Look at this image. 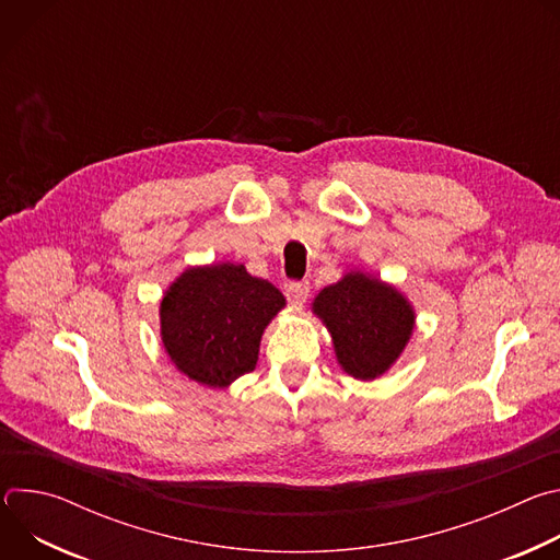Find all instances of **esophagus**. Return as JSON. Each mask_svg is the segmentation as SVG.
Returning <instances> with one entry per match:
<instances>
[{
	"label": "esophagus",
	"instance_id": "obj_1",
	"mask_svg": "<svg viewBox=\"0 0 560 560\" xmlns=\"http://www.w3.org/2000/svg\"><path fill=\"white\" fill-rule=\"evenodd\" d=\"M285 296H288V301H290L292 307H301V305L307 301V296H310V283H307V281L288 283Z\"/></svg>",
	"mask_w": 560,
	"mask_h": 560
}]
</instances>
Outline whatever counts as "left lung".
<instances>
[{
	"mask_svg": "<svg viewBox=\"0 0 560 560\" xmlns=\"http://www.w3.org/2000/svg\"><path fill=\"white\" fill-rule=\"evenodd\" d=\"M341 370L359 381L383 376L401 359L417 328V310L398 290L363 270H348L312 301Z\"/></svg>",
	"mask_w": 560,
	"mask_h": 560,
	"instance_id": "left-lung-1",
	"label": "left lung"
}]
</instances>
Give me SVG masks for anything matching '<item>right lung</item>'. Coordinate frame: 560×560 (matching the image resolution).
I'll return each instance as SVG.
<instances>
[{
  "mask_svg": "<svg viewBox=\"0 0 560 560\" xmlns=\"http://www.w3.org/2000/svg\"><path fill=\"white\" fill-rule=\"evenodd\" d=\"M285 296L244 264L186 268L159 303V337L173 365L206 387H228L253 372L259 346Z\"/></svg>",
  "mask_w": 560,
  "mask_h": 560,
  "instance_id": "1",
  "label": "right lung"
}]
</instances>
